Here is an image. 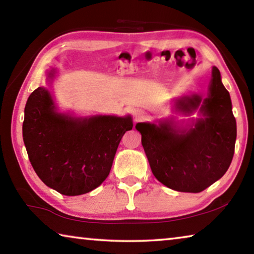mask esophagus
<instances>
[{"mask_svg": "<svg viewBox=\"0 0 254 254\" xmlns=\"http://www.w3.org/2000/svg\"><path fill=\"white\" fill-rule=\"evenodd\" d=\"M133 117H134L135 121H140V120L144 119L145 113L142 110H134V112H133Z\"/></svg>", "mask_w": 254, "mask_h": 254, "instance_id": "esophagus-1", "label": "esophagus"}]
</instances>
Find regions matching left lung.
<instances>
[{
  "mask_svg": "<svg viewBox=\"0 0 254 254\" xmlns=\"http://www.w3.org/2000/svg\"><path fill=\"white\" fill-rule=\"evenodd\" d=\"M198 106L204 118L188 128H177L171 121L135 126L154 177L177 191H203L224 176L233 159L236 122L216 67L207 97L191 95L176 103V109L188 114Z\"/></svg>",
  "mask_w": 254,
  "mask_h": 254,
  "instance_id": "8db88e82",
  "label": "left lung"
}]
</instances>
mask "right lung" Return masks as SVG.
Segmentation results:
<instances>
[{"instance_id":"1","label":"right lung","mask_w":254,"mask_h":254,"mask_svg":"<svg viewBox=\"0 0 254 254\" xmlns=\"http://www.w3.org/2000/svg\"><path fill=\"white\" fill-rule=\"evenodd\" d=\"M132 127L130 115L77 119L59 113L50 93L38 87L25 104L22 133L38 177L60 194L77 196L106 179L120 141Z\"/></svg>"}]
</instances>
